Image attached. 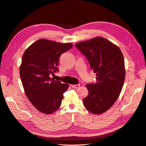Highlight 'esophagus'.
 Masks as SVG:
<instances>
[{"mask_svg": "<svg viewBox=\"0 0 146 146\" xmlns=\"http://www.w3.org/2000/svg\"><path fill=\"white\" fill-rule=\"evenodd\" d=\"M70 86H71V87H72L73 88H74V89L78 88L80 87V85L79 84H78V85H70Z\"/></svg>", "mask_w": 146, "mask_h": 146, "instance_id": "obj_1", "label": "esophagus"}]
</instances>
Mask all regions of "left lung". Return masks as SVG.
I'll use <instances>...</instances> for the list:
<instances>
[{"label": "left lung", "mask_w": 146, "mask_h": 146, "mask_svg": "<svg viewBox=\"0 0 146 146\" xmlns=\"http://www.w3.org/2000/svg\"><path fill=\"white\" fill-rule=\"evenodd\" d=\"M75 46L96 73V83L86 85L89 93L83 100L84 105L92 114H102L114 104L122 90L125 79L123 53L117 46L100 36Z\"/></svg>", "instance_id": "1"}]
</instances>
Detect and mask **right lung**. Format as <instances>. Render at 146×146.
Returning <instances> with one entry per match:
<instances>
[{"label": "right lung", "instance_id": "obj_1", "mask_svg": "<svg viewBox=\"0 0 146 146\" xmlns=\"http://www.w3.org/2000/svg\"><path fill=\"white\" fill-rule=\"evenodd\" d=\"M73 47L72 43L40 39L24 52L20 75L25 94L35 108L43 114L55 112L61 105L69 85L51 78L59 70V56Z\"/></svg>", "mask_w": 146, "mask_h": 146}]
</instances>
